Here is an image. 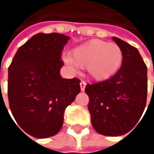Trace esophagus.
Masks as SVG:
<instances>
[{"instance_id": "1", "label": "esophagus", "mask_w": 154, "mask_h": 154, "mask_svg": "<svg viewBox=\"0 0 154 154\" xmlns=\"http://www.w3.org/2000/svg\"><path fill=\"white\" fill-rule=\"evenodd\" d=\"M85 85H86L85 82H84V81H81V82H80V88H81V91H82V92L85 91Z\"/></svg>"}]
</instances>
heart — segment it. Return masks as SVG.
<instances>
[{"label":"heart","mask_w":154,"mask_h":154,"mask_svg":"<svg viewBox=\"0 0 154 154\" xmlns=\"http://www.w3.org/2000/svg\"><path fill=\"white\" fill-rule=\"evenodd\" d=\"M64 61L74 72L77 70V66L85 68L93 80L102 82L119 71L123 61V52L115 43L93 40L74 49L70 57H64Z\"/></svg>","instance_id":"1"}]
</instances>
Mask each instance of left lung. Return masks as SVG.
Returning <instances> with one entry per match:
<instances>
[{
	"instance_id": "8db88e82",
	"label": "left lung",
	"mask_w": 154,
	"mask_h": 154,
	"mask_svg": "<svg viewBox=\"0 0 154 154\" xmlns=\"http://www.w3.org/2000/svg\"><path fill=\"white\" fill-rule=\"evenodd\" d=\"M112 40L123 52L120 69L108 80L87 85L85 91L90 99L88 109L95 131L119 137L137 126L144 110L147 67L137 48L118 37Z\"/></svg>"
}]
</instances>
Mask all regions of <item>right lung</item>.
Here are the masks:
<instances>
[{"label": "right lung", "mask_w": 154, "mask_h": 154, "mask_svg": "<svg viewBox=\"0 0 154 154\" xmlns=\"http://www.w3.org/2000/svg\"><path fill=\"white\" fill-rule=\"evenodd\" d=\"M69 39L58 33L36 34L18 48L9 68L11 113L33 137L55 136L63 125L66 108L80 93L79 79L62 78L60 73L62 51Z\"/></svg>", "instance_id": "add662e5"}]
</instances>
